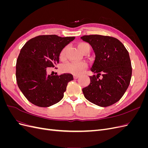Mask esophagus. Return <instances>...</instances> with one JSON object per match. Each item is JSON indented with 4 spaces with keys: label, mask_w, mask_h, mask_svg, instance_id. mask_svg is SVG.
<instances>
[{
    "label": "esophagus",
    "mask_w": 148,
    "mask_h": 148,
    "mask_svg": "<svg viewBox=\"0 0 148 148\" xmlns=\"http://www.w3.org/2000/svg\"><path fill=\"white\" fill-rule=\"evenodd\" d=\"M73 77H74V78H75V79H77V78H79V75H74Z\"/></svg>",
    "instance_id": "obj_1"
}]
</instances>
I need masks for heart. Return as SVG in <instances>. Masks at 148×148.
I'll return each instance as SVG.
<instances>
[{"label":"heart","mask_w":148,"mask_h":148,"mask_svg":"<svg viewBox=\"0 0 148 148\" xmlns=\"http://www.w3.org/2000/svg\"><path fill=\"white\" fill-rule=\"evenodd\" d=\"M89 44L86 42H81L79 43L78 47L80 51L82 50V49L86 46H88ZM65 48L62 50L60 53V57L63 58L65 55ZM87 63L85 62H69V63L63 65L61 67V70L64 72L70 73L72 74H79L87 68Z\"/></svg>","instance_id":"heart-1"}]
</instances>
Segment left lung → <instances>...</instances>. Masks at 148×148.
I'll return each mask as SVG.
<instances>
[{
  "mask_svg": "<svg viewBox=\"0 0 148 148\" xmlns=\"http://www.w3.org/2000/svg\"><path fill=\"white\" fill-rule=\"evenodd\" d=\"M91 46L95 54L91 71L97 73L89 77L90 83L83 88L85 98L100 107L118 102L130 82L132 69L128 51L119 39L102 35L81 37ZM102 74L103 78L99 79Z\"/></svg>",
  "mask_w": 148,
  "mask_h": 148,
  "instance_id": "8db88e82",
  "label": "left lung"
}]
</instances>
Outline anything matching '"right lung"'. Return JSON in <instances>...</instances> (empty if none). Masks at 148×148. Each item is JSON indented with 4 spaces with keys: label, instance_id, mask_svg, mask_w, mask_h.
I'll return each mask as SVG.
<instances>
[{
    "label": "right lung",
    "instance_id": "add662e5",
    "mask_svg": "<svg viewBox=\"0 0 148 148\" xmlns=\"http://www.w3.org/2000/svg\"><path fill=\"white\" fill-rule=\"evenodd\" d=\"M75 37L42 35L31 39L21 48L16 64V78L20 91L30 102L47 107L62 100L73 75L47 74V68L59 62L63 49Z\"/></svg>",
    "mask_w": 148,
    "mask_h": 148
}]
</instances>
